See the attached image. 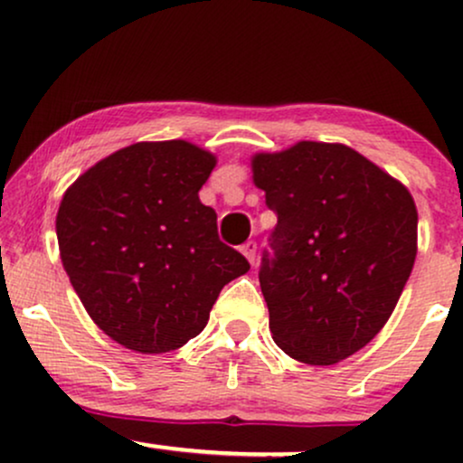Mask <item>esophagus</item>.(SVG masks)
<instances>
[{"instance_id":"obj_1","label":"esophagus","mask_w":463,"mask_h":463,"mask_svg":"<svg viewBox=\"0 0 463 463\" xmlns=\"http://www.w3.org/2000/svg\"><path fill=\"white\" fill-rule=\"evenodd\" d=\"M241 252L246 254V259L250 263H254V259H257V241H252V239H250V241H246L241 246Z\"/></svg>"}]
</instances>
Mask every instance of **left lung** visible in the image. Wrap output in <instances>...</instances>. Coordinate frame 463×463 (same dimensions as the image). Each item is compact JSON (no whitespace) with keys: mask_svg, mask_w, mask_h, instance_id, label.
I'll return each instance as SVG.
<instances>
[{"mask_svg":"<svg viewBox=\"0 0 463 463\" xmlns=\"http://www.w3.org/2000/svg\"><path fill=\"white\" fill-rule=\"evenodd\" d=\"M252 180L279 215L259 272L272 339L302 364H339L374 339L405 289L416 202L342 143L254 154Z\"/></svg>","mask_w":463,"mask_h":463,"instance_id":"left-lung-1","label":"left lung"}]
</instances>
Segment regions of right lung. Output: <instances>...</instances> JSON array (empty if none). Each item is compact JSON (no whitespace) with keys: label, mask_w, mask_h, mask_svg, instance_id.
I'll list each match as a JSON object with an SVG mask.
<instances>
[{"label":"right lung","mask_w":463,"mask_h":463,"mask_svg":"<svg viewBox=\"0 0 463 463\" xmlns=\"http://www.w3.org/2000/svg\"><path fill=\"white\" fill-rule=\"evenodd\" d=\"M217 158L189 141H141L62 195V268L91 320L124 348L176 350L202 333L222 287L250 263L217 235L198 191Z\"/></svg>","instance_id":"right-lung-1"}]
</instances>
